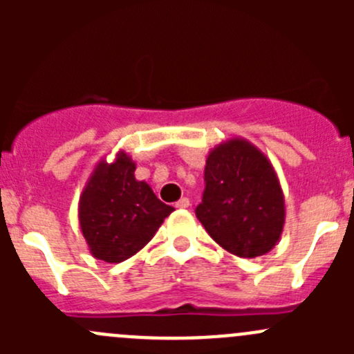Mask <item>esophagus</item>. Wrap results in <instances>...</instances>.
I'll list each match as a JSON object with an SVG mask.
<instances>
[{"label":"esophagus","instance_id":"esophagus-1","mask_svg":"<svg viewBox=\"0 0 354 354\" xmlns=\"http://www.w3.org/2000/svg\"><path fill=\"white\" fill-rule=\"evenodd\" d=\"M176 207H178V209H188V207H190V200H188L187 197L180 198L176 202Z\"/></svg>","mask_w":354,"mask_h":354}]
</instances>
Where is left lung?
<instances>
[{
	"instance_id": "obj_1",
	"label": "left lung",
	"mask_w": 354,
	"mask_h": 354,
	"mask_svg": "<svg viewBox=\"0 0 354 354\" xmlns=\"http://www.w3.org/2000/svg\"><path fill=\"white\" fill-rule=\"evenodd\" d=\"M216 243L243 259L266 255L286 221L284 194L270 159L246 138L216 145L205 160V190L195 209Z\"/></svg>"
}]
</instances>
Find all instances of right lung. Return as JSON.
Wrapping results in <instances>:
<instances>
[{
    "mask_svg": "<svg viewBox=\"0 0 354 354\" xmlns=\"http://www.w3.org/2000/svg\"><path fill=\"white\" fill-rule=\"evenodd\" d=\"M135 160L118 151L113 162L95 164L82 190L78 224L94 259L120 263L133 257L174 210L135 178Z\"/></svg>",
    "mask_w": 354,
    "mask_h": 354,
    "instance_id": "add662e5",
    "label": "right lung"
}]
</instances>
